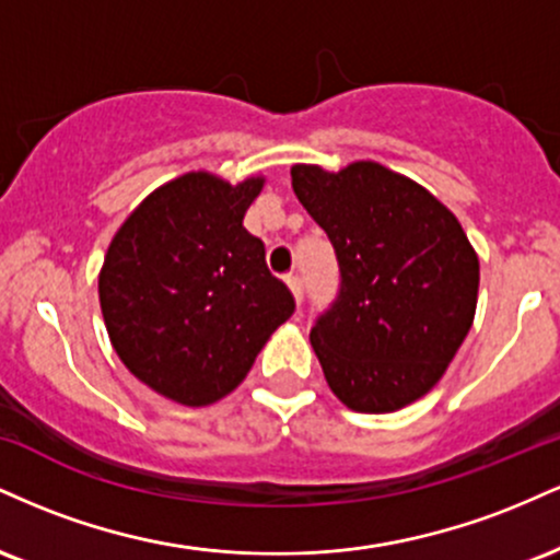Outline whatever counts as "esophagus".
Listing matches in <instances>:
<instances>
[{
    "mask_svg": "<svg viewBox=\"0 0 560 560\" xmlns=\"http://www.w3.org/2000/svg\"><path fill=\"white\" fill-rule=\"evenodd\" d=\"M287 284H289V289H292L294 300L302 302V298H305V284H302L300 276H298V273H289V276H287Z\"/></svg>",
    "mask_w": 560,
    "mask_h": 560,
    "instance_id": "obj_1",
    "label": "esophagus"
}]
</instances>
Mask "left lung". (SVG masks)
Instances as JSON below:
<instances>
[{
	"instance_id": "left-lung-1",
	"label": "left lung",
	"mask_w": 560,
	"mask_h": 560,
	"mask_svg": "<svg viewBox=\"0 0 560 560\" xmlns=\"http://www.w3.org/2000/svg\"><path fill=\"white\" fill-rule=\"evenodd\" d=\"M292 189L329 236L337 298L311 345L334 395L389 413L440 382L477 311L479 258L458 218L378 163L294 165Z\"/></svg>"
}]
</instances>
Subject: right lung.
I'll return each instance as SVG.
<instances>
[{"label": "right lung", "mask_w": 560, "mask_h": 560, "mask_svg": "<svg viewBox=\"0 0 560 560\" xmlns=\"http://www.w3.org/2000/svg\"><path fill=\"white\" fill-rule=\"evenodd\" d=\"M260 189L262 178L231 186L186 173L126 218L105 255L100 305L115 352L182 405L229 395L294 313L266 244L242 226Z\"/></svg>", "instance_id": "add662e5"}]
</instances>
